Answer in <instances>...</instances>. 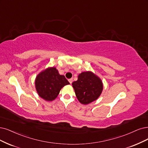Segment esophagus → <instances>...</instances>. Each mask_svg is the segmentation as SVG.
I'll return each mask as SVG.
<instances>
[{"instance_id": "obj_1", "label": "esophagus", "mask_w": 148, "mask_h": 148, "mask_svg": "<svg viewBox=\"0 0 148 148\" xmlns=\"http://www.w3.org/2000/svg\"><path fill=\"white\" fill-rule=\"evenodd\" d=\"M68 81L69 82V83L71 84H72V82H73V78L69 79L68 80Z\"/></svg>"}]
</instances>
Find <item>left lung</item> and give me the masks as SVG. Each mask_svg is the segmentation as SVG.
Returning <instances> with one entry per match:
<instances>
[{
  "label": "left lung",
  "instance_id": "left-lung-1",
  "mask_svg": "<svg viewBox=\"0 0 148 148\" xmlns=\"http://www.w3.org/2000/svg\"><path fill=\"white\" fill-rule=\"evenodd\" d=\"M75 93L79 102L83 104L96 100L101 95L103 85L101 79L91 72H83L73 83Z\"/></svg>",
  "mask_w": 148,
  "mask_h": 148
}]
</instances>
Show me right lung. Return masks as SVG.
Returning a JSON list of instances; mask_svg holds the SVG:
<instances>
[{"mask_svg":"<svg viewBox=\"0 0 148 148\" xmlns=\"http://www.w3.org/2000/svg\"><path fill=\"white\" fill-rule=\"evenodd\" d=\"M69 82L63 75H60L56 68H49L37 75L35 86L38 94L46 101L54 100L60 90Z\"/></svg>","mask_w":148,"mask_h":148,"instance_id":"add662e5","label":"right lung"}]
</instances>
